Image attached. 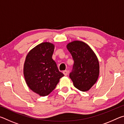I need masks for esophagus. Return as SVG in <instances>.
Listing matches in <instances>:
<instances>
[{"instance_id": "obj_1", "label": "esophagus", "mask_w": 124, "mask_h": 124, "mask_svg": "<svg viewBox=\"0 0 124 124\" xmlns=\"http://www.w3.org/2000/svg\"><path fill=\"white\" fill-rule=\"evenodd\" d=\"M63 73L65 76H66V75H67V74H68V71L66 70L63 71Z\"/></svg>"}]
</instances>
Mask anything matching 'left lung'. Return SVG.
Listing matches in <instances>:
<instances>
[{"label": "left lung", "instance_id": "obj_1", "mask_svg": "<svg viewBox=\"0 0 124 124\" xmlns=\"http://www.w3.org/2000/svg\"><path fill=\"white\" fill-rule=\"evenodd\" d=\"M67 47L74 62L70 78L77 89L87 91L96 83L99 75L97 56L89 46L83 41H72Z\"/></svg>", "mask_w": 124, "mask_h": 124}]
</instances>
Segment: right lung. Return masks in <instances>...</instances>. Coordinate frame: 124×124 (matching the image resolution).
<instances>
[{"mask_svg":"<svg viewBox=\"0 0 124 124\" xmlns=\"http://www.w3.org/2000/svg\"><path fill=\"white\" fill-rule=\"evenodd\" d=\"M54 51L52 44L42 43L31 50L26 58L23 73L26 83L41 96L51 93L64 76L52 60Z\"/></svg>","mask_w":124,"mask_h":124,"instance_id":"right-lung-1","label":"right lung"}]
</instances>
